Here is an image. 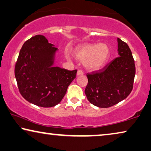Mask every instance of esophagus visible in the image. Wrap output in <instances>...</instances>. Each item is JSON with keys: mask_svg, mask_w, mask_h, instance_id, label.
I'll return each instance as SVG.
<instances>
[{"mask_svg": "<svg viewBox=\"0 0 151 151\" xmlns=\"http://www.w3.org/2000/svg\"><path fill=\"white\" fill-rule=\"evenodd\" d=\"M82 75H83V72L81 70H78L77 72V76H82Z\"/></svg>", "mask_w": 151, "mask_h": 151, "instance_id": "34e87169", "label": "esophagus"}]
</instances>
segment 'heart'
I'll list each match as a JSON object with an SVG mask.
<instances>
[{"label":"heart","mask_w":151,"mask_h":151,"mask_svg":"<svg viewBox=\"0 0 151 151\" xmlns=\"http://www.w3.org/2000/svg\"><path fill=\"white\" fill-rule=\"evenodd\" d=\"M73 56L78 60H84V67L87 70L97 71L101 69L108 62L110 49L104 43L99 44L85 43L76 47Z\"/></svg>","instance_id":"obj_1"}]
</instances>
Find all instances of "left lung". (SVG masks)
Returning <instances> with one entry per match:
<instances>
[{
  "instance_id": "8db88e82",
  "label": "left lung",
  "mask_w": 151,
  "mask_h": 151,
  "mask_svg": "<svg viewBox=\"0 0 151 151\" xmlns=\"http://www.w3.org/2000/svg\"><path fill=\"white\" fill-rule=\"evenodd\" d=\"M118 54L104 69L87 73L85 94L88 101L99 108H109L123 101L133 88L135 67L128 45L117 38Z\"/></svg>"
}]
</instances>
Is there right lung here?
I'll list each match as a JSON object with an SVG mask.
<instances>
[{
    "label": "right lung",
    "mask_w": 151,
    "mask_h": 151,
    "mask_svg": "<svg viewBox=\"0 0 151 151\" xmlns=\"http://www.w3.org/2000/svg\"><path fill=\"white\" fill-rule=\"evenodd\" d=\"M58 50L43 35H35L24 43L15 67L19 93L28 102L50 108L59 104L77 70L54 67Z\"/></svg>",
    "instance_id": "right-lung-1"
}]
</instances>
